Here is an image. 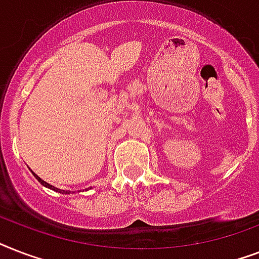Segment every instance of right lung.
<instances>
[{
  "mask_svg": "<svg viewBox=\"0 0 259 259\" xmlns=\"http://www.w3.org/2000/svg\"><path fill=\"white\" fill-rule=\"evenodd\" d=\"M36 179H37V180L40 181V183H41V184L44 185V187H48V188H50V189H54V191H56V192H59V193H70V192H68V191H62V189L55 188V187H52V185H50V184H48V183H46V181H42L41 179H40V177L36 176Z\"/></svg>",
  "mask_w": 259,
  "mask_h": 259,
  "instance_id": "1",
  "label": "right lung"
}]
</instances>
